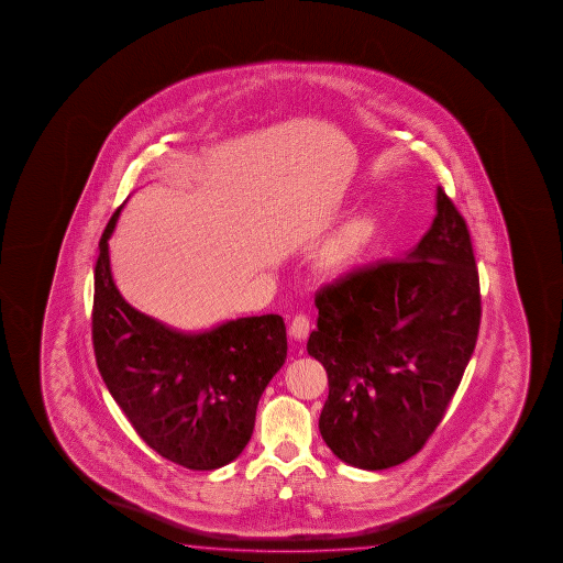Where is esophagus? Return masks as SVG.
Segmentation results:
<instances>
[{
  "instance_id": "1",
  "label": "esophagus",
  "mask_w": 563,
  "mask_h": 563,
  "mask_svg": "<svg viewBox=\"0 0 563 563\" xmlns=\"http://www.w3.org/2000/svg\"><path fill=\"white\" fill-rule=\"evenodd\" d=\"M309 329H311L309 317H307L306 313H299L294 317V321L289 324V334H291L294 339H297V341H301V339H307Z\"/></svg>"
}]
</instances>
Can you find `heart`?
<instances>
[{
    "label": "heart",
    "instance_id": "heart-1",
    "mask_svg": "<svg viewBox=\"0 0 563 563\" xmlns=\"http://www.w3.org/2000/svg\"><path fill=\"white\" fill-rule=\"evenodd\" d=\"M376 234V219L372 214H354L344 220L327 236L317 260L324 269H341L353 264L363 254Z\"/></svg>",
    "mask_w": 563,
    "mask_h": 563
}]
</instances>
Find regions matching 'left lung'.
Instances as JSON below:
<instances>
[{"instance_id": "obj_1", "label": "left lung", "mask_w": 563, "mask_h": 563, "mask_svg": "<svg viewBox=\"0 0 563 563\" xmlns=\"http://www.w3.org/2000/svg\"><path fill=\"white\" fill-rule=\"evenodd\" d=\"M307 353L329 376L319 431L366 471L413 457L435 431L477 344L478 272L467 224L438 187L431 229L404 260L324 286Z\"/></svg>"}]
</instances>
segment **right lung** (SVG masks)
<instances>
[{"mask_svg": "<svg viewBox=\"0 0 563 563\" xmlns=\"http://www.w3.org/2000/svg\"><path fill=\"white\" fill-rule=\"evenodd\" d=\"M122 207L108 222L96 260L98 371L153 451L192 471L222 467L249 445L257 401L286 363V323L279 314H260L181 333L140 313L120 296L110 269L108 240Z\"/></svg>", "mask_w": 563, "mask_h": 563, "instance_id": "obj_1", "label": "right lung"}]
</instances>
